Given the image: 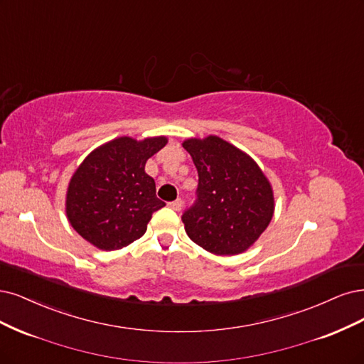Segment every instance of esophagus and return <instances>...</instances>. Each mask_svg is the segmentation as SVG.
<instances>
[{
    "instance_id": "34e87169",
    "label": "esophagus",
    "mask_w": 364,
    "mask_h": 364,
    "mask_svg": "<svg viewBox=\"0 0 364 364\" xmlns=\"http://www.w3.org/2000/svg\"><path fill=\"white\" fill-rule=\"evenodd\" d=\"M168 206L173 209V210H181L182 209V200L181 198H176L174 202H170Z\"/></svg>"
}]
</instances>
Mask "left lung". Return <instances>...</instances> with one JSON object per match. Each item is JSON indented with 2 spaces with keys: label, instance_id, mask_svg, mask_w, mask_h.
I'll use <instances>...</instances> for the list:
<instances>
[{
  "label": "left lung",
  "instance_id": "obj_1",
  "mask_svg": "<svg viewBox=\"0 0 364 364\" xmlns=\"http://www.w3.org/2000/svg\"><path fill=\"white\" fill-rule=\"evenodd\" d=\"M182 146L198 173L197 200L182 215L186 235L217 256L247 252L274 215L268 178L252 156L217 135Z\"/></svg>",
  "mask_w": 364,
  "mask_h": 364
}]
</instances>
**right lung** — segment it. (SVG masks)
Listing matches in <instances>:
<instances>
[{
  "label": "right lung",
  "instance_id": "1",
  "mask_svg": "<svg viewBox=\"0 0 364 364\" xmlns=\"http://www.w3.org/2000/svg\"><path fill=\"white\" fill-rule=\"evenodd\" d=\"M167 141L164 135L141 141L119 136L85 156L68 186L66 217L87 242L112 252L146 233L152 214L166 203L144 167Z\"/></svg>",
  "mask_w": 364,
  "mask_h": 364
}]
</instances>
